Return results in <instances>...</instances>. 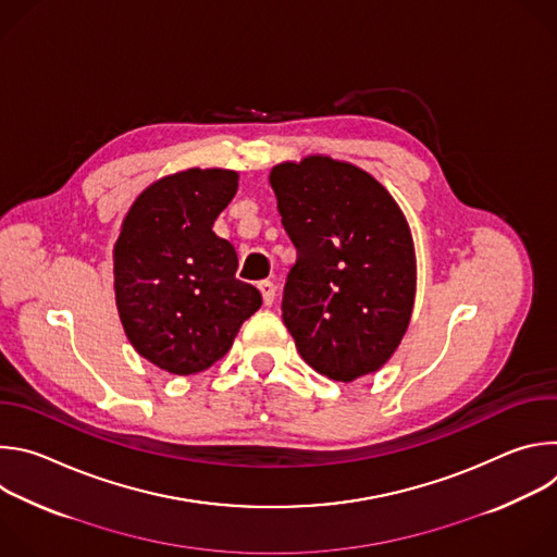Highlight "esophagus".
<instances>
[{
	"label": "esophagus",
	"instance_id": "34e87169",
	"mask_svg": "<svg viewBox=\"0 0 557 557\" xmlns=\"http://www.w3.org/2000/svg\"><path fill=\"white\" fill-rule=\"evenodd\" d=\"M258 288H260V293H262L264 304H267V306H271V304L275 301V284H273V282H269V280H262V282L258 284Z\"/></svg>",
	"mask_w": 557,
	"mask_h": 557
}]
</instances>
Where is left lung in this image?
I'll return each mask as SVG.
<instances>
[{
    "label": "left lung",
    "mask_w": 557,
    "mask_h": 557,
    "mask_svg": "<svg viewBox=\"0 0 557 557\" xmlns=\"http://www.w3.org/2000/svg\"><path fill=\"white\" fill-rule=\"evenodd\" d=\"M269 181L297 249L282 320L301 359L344 383L376 372L414 308L417 258L404 211L368 172L331 156L280 163Z\"/></svg>",
    "instance_id": "1"
}]
</instances>
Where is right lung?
<instances>
[{
    "label": "right lung",
    "instance_id": "add662e5",
    "mask_svg": "<svg viewBox=\"0 0 557 557\" xmlns=\"http://www.w3.org/2000/svg\"><path fill=\"white\" fill-rule=\"evenodd\" d=\"M237 191L231 170H185L149 185L114 245V293L134 350L172 374L222 359L262 306L235 277L237 256L213 222Z\"/></svg>",
    "mask_w": 557,
    "mask_h": 557
}]
</instances>
